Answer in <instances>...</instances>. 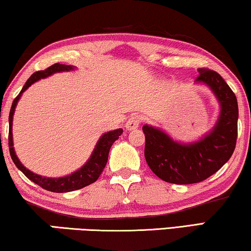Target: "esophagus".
I'll return each mask as SVG.
<instances>
[{
  "mask_svg": "<svg viewBox=\"0 0 251 251\" xmlns=\"http://www.w3.org/2000/svg\"><path fill=\"white\" fill-rule=\"evenodd\" d=\"M140 123H141V116L139 114H134V115L130 116L128 121H127L126 128L128 130L137 128V127L140 126Z\"/></svg>",
  "mask_w": 251,
  "mask_h": 251,
  "instance_id": "obj_1",
  "label": "esophagus"
}]
</instances>
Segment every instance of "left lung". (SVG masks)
<instances>
[{"label": "left lung", "instance_id": "1", "mask_svg": "<svg viewBox=\"0 0 251 251\" xmlns=\"http://www.w3.org/2000/svg\"><path fill=\"white\" fill-rule=\"evenodd\" d=\"M196 83L213 91L221 105L220 117L209 133L193 143H179L164 130L144 125V157L154 174L173 184H192L209 177L223 167L235 149L239 109L235 94L220 74L198 69Z\"/></svg>", "mask_w": 251, "mask_h": 251}]
</instances>
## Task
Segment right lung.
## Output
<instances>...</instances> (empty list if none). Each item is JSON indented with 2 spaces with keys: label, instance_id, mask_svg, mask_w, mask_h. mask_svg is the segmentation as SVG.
<instances>
[{
  "label": "right lung",
  "instance_id": "obj_1",
  "mask_svg": "<svg viewBox=\"0 0 251 251\" xmlns=\"http://www.w3.org/2000/svg\"><path fill=\"white\" fill-rule=\"evenodd\" d=\"M75 67L68 66V65H61V63H54L47 68L45 70H40V72L34 73L29 78L27 79L26 84H25L23 90L20 91V93L17 95V98L13 100L11 109H10V115H9V150H10V156H11L13 162L17 166V168L20 169L24 173L25 176L27 178H29L31 182H34L35 184L40 185L41 188H43L48 191L51 192H70L75 191V190H79L85 188V186L92 184L99 178V176L101 175V173L103 172V168L105 167L108 161V154L110 151V148L112 143L116 140H118V137L122 135L123 129L118 128L115 130H110V132L104 133L100 139H99L97 146H95L93 152H92L90 159L86 161V164L82 166V168H79L78 171L74 172L73 174L63 176V177L58 178H52V177H45V176H41L35 174V173L30 172L29 169H27L25 166L21 164L20 160L17 157L13 149V141H12V119L13 114H15L17 103H18L21 94L29 87L31 84L37 82L38 79L45 78V77L51 76L52 74L60 73V72H69V70H74Z\"/></svg>",
  "mask_w": 251,
  "mask_h": 251
}]
</instances>
